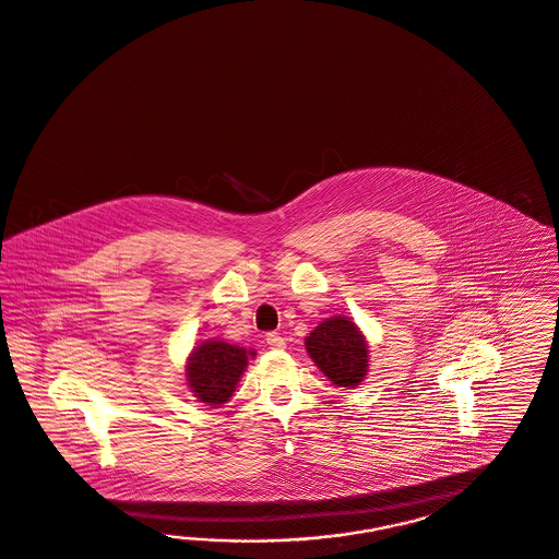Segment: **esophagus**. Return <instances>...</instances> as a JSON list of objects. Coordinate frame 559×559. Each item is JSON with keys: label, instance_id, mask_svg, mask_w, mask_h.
Wrapping results in <instances>:
<instances>
[{"label": "esophagus", "instance_id": "1", "mask_svg": "<svg viewBox=\"0 0 559 559\" xmlns=\"http://www.w3.org/2000/svg\"><path fill=\"white\" fill-rule=\"evenodd\" d=\"M266 346L271 349H283L285 347V340L281 337V333H269L266 335Z\"/></svg>", "mask_w": 559, "mask_h": 559}]
</instances>
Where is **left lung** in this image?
I'll list each match as a JSON object with an SVG mask.
<instances>
[{
    "label": "left lung",
    "mask_w": 559,
    "mask_h": 559,
    "mask_svg": "<svg viewBox=\"0 0 559 559\" xmlns=\"http://www.w3.org/2000/svg\"><path fill=\"white\" fill-rule=\"evenodd\" d=\"M305 349L340 389H356L368 374V342L360 328L344 316L323 319L305 337Z\"/></svg>",
    "instance_id": "8db88e82"
}]
</instances>
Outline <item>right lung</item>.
<instances>
[{"label": "right lung", "mask_w": 559, "mask_h": 559, "mask_svg": "<svg viewBox=\"0 0 559 559\" xmlns=\"http://www.w3.org/2000/svg\"><path fill=\"white\" fill-rule=\"evenodd\" d=\"M254 349L227 344L224 340H205L197 344L187 362L185 380L199 403L219 407L236 391Z\"/></svg>", "instance_id": "obj_1"}]
</instances>
